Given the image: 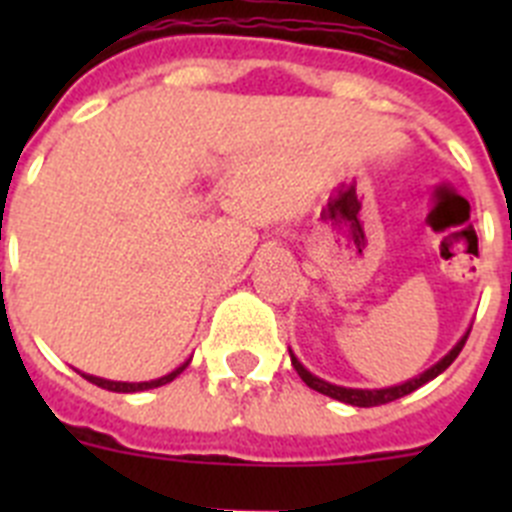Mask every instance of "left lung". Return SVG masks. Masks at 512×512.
Here are the masks:
<instances>
[{
  "label": "left lung",
  "instance_id": "8db88e82",
  "mask_svg": "<svg viewBox=\"0 0 512 512\" xmlns=\"http://www.w3.org/2000/svg\"><path fill=\"white\" fill-rule=\"evenodd\" d=\"M467 338H469V330L459 338V341H456V346L451 348L449 354L441 356V359H438L431 369H425L423 374L408 379V382L392 384V387H382V390H359V387H341V384L325 382V379H320V377H315L312 372H307L305 366L300 364V359L292 354V348H289V359H292V366H295L297 374H300L302 382H305L310 390L320 392V395L333 397V400H338V402H346V405H354V408H377V405H387V402L400 400V397L410 395V392H415L418 387H423L425 382H431V379H436L438 374L446 372V369L454 364V359L459 356L461 348H464Z\"/></svg>",
  "mask_w": 512,
  "mask_h": 512
}]
</instances>
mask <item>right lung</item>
I'll list each match as a JSON object with an SVG mask.
<instances>
[{
	"label": "right lung",
	"mask_w": 512,
	"mask_h": 512,
	"mask_svg": "<svg viewBox=\"0 0 512 512\" xmlns=\"http://www.w3.org/2000/svg\"><path fill=\"white\" fill-rule=\"evenodd\" d=\"M189 366V361H184L182 366H176L174 372L166 374V377H158V379H151V382H112V379H102V377H94V374H84L79 372L81 377L87 379V382L97 384V387H102V390H110V392H143V390H153V387H164V384L174 382L179 374L184 372Z\"/></svg>",
	"instance_id": "right-lung-1"
}]
</instances>
